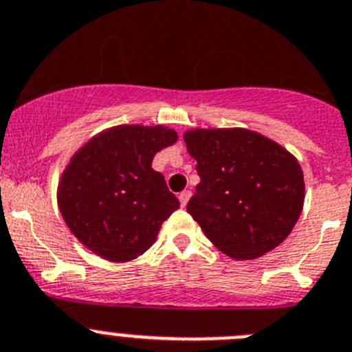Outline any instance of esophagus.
<instances>
[{
	"label": "esophagus",
	"instance_id": "1",
	"mask_svg": "<svg viewBox=\"0 0 352 352\" xmlns=\"http://www.w3.org/2000/svg\"><path fill=\"white\" fill-rule=\"evenodd\" d=\"M189 198H191V191H182L179 195V201H180V205H182V207H186V205H188V201H189Z\"/></svg>",
	"mask_w": 352,
	"mask_h": 352
}]
</instances>
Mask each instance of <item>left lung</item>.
Returning <instances> with one entry per match:
<instances>
[{
	"label": "left lung",
	"instance_id": "left-lung-1",
	"mask_svg": "<svg viewBox=\"0 0 352 352\" xmlns=\"http://www.w3.org/2000/svg\"><path fill=\"white\" fill-rule=\"evenodd\" d=\"M199 184L188 212L219 251L254 259L291 233L303 207V173L286 148L242 128L184 135Z\"/></svg>",
	"mask_w": 352,
	"mask_h": 352
}]
</instances>
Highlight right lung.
<instances>
[{"instance_id":"add662e5","label":"right lung","mask_w":352,"mask_h":352,"mask_svg":"<svg viewBox=\"0 0 352 352\" xmlns=\"http://www.w3.org/2000/svg\"><path fill=\"white\" fill-rule=\"evenodd\" d=\"M177 133L163 126H117L91 138L72 157L59 182L65 223L87 249L110 261H129L153 245L161 224L180 207L164 177L153 170Z\"/></svg>"}]
</instances>
